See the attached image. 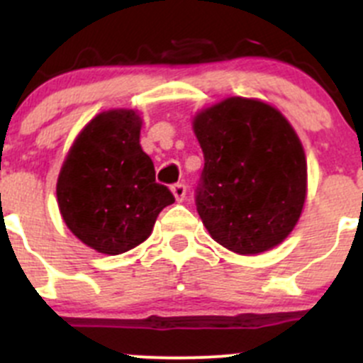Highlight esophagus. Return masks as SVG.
<instances>
[{
  "label": "esophagus",
  "instance_id": "esophagus-1",
  "mask_svg": "<svg viewBox=\"0 0 363 363\" xmlns=\"http://www.w3.org/2000/svg\"><path fill=\"white\" fill-rule=\"evenodd\" d=\"M172 193H174V196L177 202H182L186 196V186L181 184V182H177V184L172 186Z\"/></svg>",
  "mask_w": 363,
  "mask_h": 363
}]
</instances>
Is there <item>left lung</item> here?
I'll use <instances>...</instances> for the list:
<instances>
[{
    "instance_id": "left-lung-1",
    "label": "left lung",
    "mask_w": 363,
    "mask_h": 363,
    "mask_svg": "<svg viewBox=\"0 0 363 363\" xmlns=\"http://www.w3.org/2000/svg\"><path fill=\"white\" fill-rule=\"evenodd\" d=\"M203 151L196 211L212 239L237 255L279 246L307 195L302 142L276 107L230 96L193 117Z\"/></svg>"
}]
</instances>
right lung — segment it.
<instances>
[{
  "label": "right lung",
  "mask_w": 363,
  "mask_h": 363,
  "mask_svg": "<svg viewBox=\"0 0 363 363\" xmlns=\"http://www.w3.org/2000/svg\"><path fill=\"white\" fill-rule=\"evenodd\" d=\"M142 117L131 108L100 112L80 130L57 177L56 195L69 232L101 255L144 242L175 199L156 182L140 145Z\"/></svg>",
  "instance_id": "1"
}]
</instances>
